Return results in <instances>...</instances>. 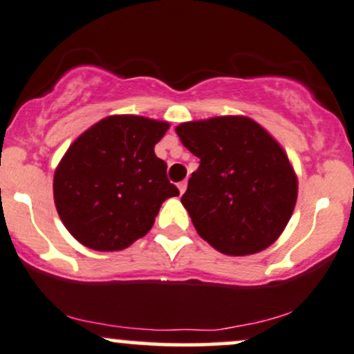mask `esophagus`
Listing matches in <instances>:
<instances>
[{
  "instance_id": "obj_1",
  "label": "esophagus",
  "mask_w": 354,
  "mask_h": 354,
  "mask_svg": "<svg viewBox=\"0 0 354 354\" xmlns=\"http://www.w3.org/2000/svg\"><path fill=\"white\" fill-rule=\"evenodd\" d=\"M186 186H188V183L186 181H181V183H178V189H180V193L183 194L186 191Z\"/></svg>"
}]
</instances>
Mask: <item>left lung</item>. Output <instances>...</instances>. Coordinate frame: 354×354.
Masks as SVG:
<instances>
[{
  "label": "left lung",
  "instance_id": "obj_1",
  "mask_svg": "<svg viewBox=\"0 0 354 354\" xmlns=\"http://www.w3.org/2000/svg\"><path fill=\"white\" fill-rule=\"evenodd\" d=\"M176 133L200 158L181 198L198 234L214 250L234 256L258 253L274 243L298 196V181L281 146L245 116L183 123Z\"/></svg>",
  "mask_w": 354,
  "mask_h": 354
}]
</instances>
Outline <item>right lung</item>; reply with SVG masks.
<instances>
[{"instance_id":"add662e5","label":"right lung","mask_w":354,"mask_h":354,"mask_svg":"<svg viewBox=\"0 0 354 354\" xmlns=\"http://www.w3.org/2000/svg\"><path fill=\"white\" fill-rule=\"evenodd\" d=\"M168 123L108 116L68 148L53 193L66 230L96 251L128 248L151 230L161 205L180 191L154 154Z\"/></svg>"}]
</instances>
